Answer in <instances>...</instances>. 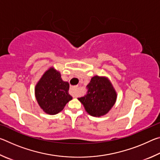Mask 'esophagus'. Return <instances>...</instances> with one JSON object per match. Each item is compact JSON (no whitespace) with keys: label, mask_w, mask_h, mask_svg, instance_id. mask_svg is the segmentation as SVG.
Segmentation results:
<instances>
[{"label":"esophagus","mask_w":160,"mask_h":160,"mask_svg":"<svg viewBox=\"0 0 160 160\" xmlns=\"http://www.w3.org/2000/svg\"><path fill=\"white\" fill-rule=\"evenodd\" d=\"M77 91H78V88L77 87H71L69 90V93L71 94L72 97H77Z\"/></svg>","instance_id":"obj_1"}]
</instances>
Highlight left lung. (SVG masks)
Segmentation results:
<instances>
[{"instance_id": "1", "label": "left lung", "mask_w": 160, "mask_h": 160, "mask_svg": "<svg viewBox=\"0 0 160 160\" xmlns=\"http://www.w3.org/2000/svg\"><path fill=\"white\" fill-rule=\"evenodd\" d=\"M86 88V94L78 99L87 112L92 116L106 114L116 99V93L109 80L106 78L94 76Z\"/></svg>"}]
</instances>
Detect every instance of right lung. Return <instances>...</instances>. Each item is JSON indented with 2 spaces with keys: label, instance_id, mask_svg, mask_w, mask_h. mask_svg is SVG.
<instances>
[{
  "label": "right lung",
  "instance_id": "obj_1",
  "mask_svg": "<svg viewBox=\"0 0 160 160\" xmlns=\"http://www.w3.org/2000/svg\"><path fill=\"white\" fill-rule=\"evenodd\" d=\"M68 90L69 83L63 81L60 72L51 68L36 85L35 95L40 107L46 113L54 115L72 99Z\"/></svg>",
  "mask_w": 160,
  "mask_h": 160
}]
</instances>
